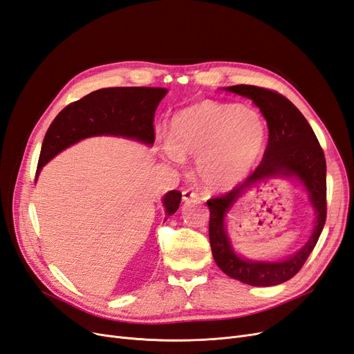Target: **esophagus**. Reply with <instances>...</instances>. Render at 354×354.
<instances>
[{
  "mask_svg": "<svg viewBox=\"0 0 354 354\" xmlns=\"http://www.w3.org/2000/svg\"><path fill=\"white\" fill-rule=\"evenodd\" d=\"M181 195H183V201L189 202V201H195L199 198L198 192L194 190V189H185L183 192H181Z\"/></svg>",
  "mask_w": 354,
  "mask_h": 354,
  "instance_id": "1",
  "label": "esophagus"
}]
</instances>
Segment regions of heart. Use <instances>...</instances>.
<instances>
[{
	"label": "heart",
	"instance_id": "1",
	"mask_svg": "<svg viewBox=\"0 0 354 354\" xmlns=\"http://www.w3.org/2000/svg\"><path fill=\"white\" fill-rule=\"evenodd\" d=\"M267 140L263 116L234 103L205 100L180 112L171 122L169 158H199L202 183L226 190L259 164Z\"/></svg>",
	"mask_w": 354,
	"mask_h": 354
}]
</instances>
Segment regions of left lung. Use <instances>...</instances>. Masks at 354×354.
<instances>
[{"mask_svg": "<svg viewBox=\"0 0 354 354\" xmlns=\"http://www.w3.org/2000/svg\"><path fill=\"white\" fill-rule=\"evenodd\" d=\"M248 97L260 108L269 127V140L260 165L227 194L207 201L209 208V243L217 266L227 276L252 286H273L294 277L317 243L326 221V160L312 127L303 113L281 93L257 85L226 88ZM272 176H297L309 192L317 223L309 242L283 262H251L232 252L223 218L225 212L250 187Z\"/></svg>", "mask_w": 354, "mask_h": 354, "instance_id": "obj_1", "label": "left lung"}]
</instances>
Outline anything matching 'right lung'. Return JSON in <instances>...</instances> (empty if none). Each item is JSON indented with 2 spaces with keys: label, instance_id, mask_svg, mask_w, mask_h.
Instances as JSON below:
<instances>
[{
  "label": "right lung",
  "instance_id": "right-lung-1",
  "mask_svg": "<svg viewBox=\"0 0 354 354\" xmlns=\"http://www.w3.org/2000/svg\"><path fill=\"white\" fill-rule=\"evenodd\" d=\"M167 94L165 88L115 87L93 91L68 104L51 122L41 146L38 169L63 149L93 136H122L146 145L155 142V111ZM181 201L178 190L164 196L167 216Z\"/></svg>",
  "mask_w": 354,
  "mask_h": 354
}]
</instances>
